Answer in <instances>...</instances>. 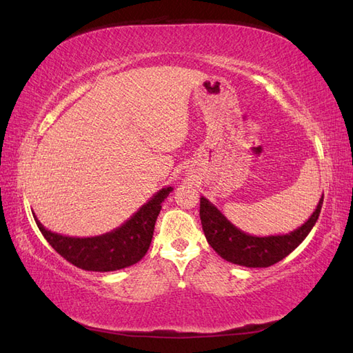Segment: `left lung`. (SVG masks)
Instances as JSON below:
<instances>
[{"mask_svg": "<svg viewBox=\"0 0 353 353\" xmlns=\"http://www.w3.org/2000/svg\"><path fill=\"white\" fill-rule=\"evenodd\" d=\"M323 195L313 215L296 230L285 234L252 236L242 232L228 221L206 196L200 199V219L209 245L218 256L230 263L245 268H268L288 257L305 239L321 215Z\"/></svg>", "mask_w": 353, "mask_h": 353, "instance_id": "left-lung-1", "label": "left lung"}]
</instances>
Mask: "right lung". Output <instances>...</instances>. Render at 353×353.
<instances>
[{
	"mask_svg": "<svg viewBox=\"0 0 353 353\" xmlns=\"http://www.w3.org/2000/svg\"><path fill=\"white\" fill-rule=\"evenodd\" d=\"M171 191V186L162 188L120 227L99 236L72 237L54 233L34 214L32 216L45 239L63 259L84 270L111 272L132 266L145 256L162 203Z\"/></svg>",
	"mask_w": 353,
	"mask_h": 353,
	"instance_id": "add662e5",
	"label": "right lung"
}]
</instances>
